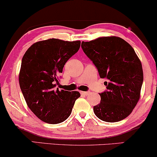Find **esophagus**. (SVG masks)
<instances>
[{
  "label": "esophagus",
  "instance_id": "obj_1",
  "mask_svg": "<svg viewBox=\"0 0 157 157\" xmlns=\"http://www.w3.org/2000/svg\"><path fill=\"white\" fill-rule=\"evenodd\" d=\"M80 93L82 95H84V96H87L89 94H90V92H84V91H81Z\"/></svg>",
  "mask_w": 157,
  "mask_h": 157
}]
</instances>
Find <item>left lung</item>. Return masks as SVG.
Listing matches in <instances>:
<instances>
[{
	"label": "left lung",
	"mask_w": 157,
	"mask_h": 157,
	"mask_svg": "<svg viewBox=\"0 0 157 157\" xmlns=\"http://www.w3.org/2000/svg\"><path fill=\"white\" fill-rule=\"evenodd\" d=\"M82 48L93 62L107 91L100 94L94 113L102 121L117 122L132 113L140 98L144 81L142 64L133 48L117 36L82 41Z\"/></svg>",
	"instance_id": "left-lung-1"
}]
</instances>
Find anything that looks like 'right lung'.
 <instances>
[{
  "label": "right lung",
  "instance_id": "obj_1",
  "mask_svg": "<svg viewBox=\"0 0 157 157\" xmlns=\"http://www.w3.org/2000/svg\"><path fill=\"white\" fill-rule=\"evenodd\" d=\"M80 40L65 41L57 38L36 42L22 57L19 83L28 106L38 119L55 124L71 115L77 91L55 90L64 65L78 51Z\"/></svg>",
  "mask_w": 157,
  "mask_h": 157
}]
</instances>
